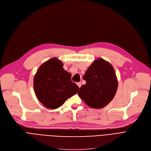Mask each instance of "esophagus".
I'll return each mask as SVG.
<instances>
[{
    "label": "esophagus",
    "instance_id": "esophagus-1",
    "mask_svg": "<svg viewBox=\"0 0 151 151\" xmlns=\"http://www.w3.org/2000/svg\"><path fill=\"white\" fill-rule=\"evenodd\" d=\"M76 84H77V86L79 87V88H80V87H81V83H76Z\"/></svg>",
    "mask_w": 151,
    "mask_h": 151
}]
</instances>
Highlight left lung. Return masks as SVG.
<instances>
[{"instance_id":"1","label":"left lung","mask_w":151,"mask_h":151,"mask_svg":"<svg viewBox=\"0 0 151 151\" xmlns=\"http://www.w3.org/2000/svg\"><path fill=\"white\" fill-rule=\"evenodd\" d=\"M83 79L85 85L80 88L78 95L89 107L101 109L114 98L118 81L112 65L102 58H98L88 68Z\"/></svg>"}]
</instances>
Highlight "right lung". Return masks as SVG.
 Wrapping results in <instances>:
<instances>
[{
  "instance_id": "1",
  "label": "right lung",
  "mask_w": 151,
  "mask_h": 151,
  "mask_svg": "<svg viewBox=\"0 0 151 151\" xmlns=\"http://www.w3.org/2000/svg\"><path fill=\"white\" fill-rule=\"evenodd\" d=\"M71 74L64 69L63 63L56 58L43 63L33 79L35 92L39 101L51 109L61 107L79 89L71 81Z\"/></svg>"
}]
</instances>
